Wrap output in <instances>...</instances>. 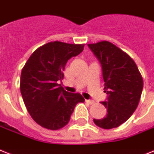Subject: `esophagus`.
I'll return each instance as SVG.
<instances>
[{"instance_id": "obj_1", "label": "esophagus", "mask_w": 154, "mask_h": 154, "mask_svg": "<svg viewBox=\"0 0 154 154\" xmlns=\"http://www.w3.org/2000/svg\"><path fill=\"white\" fill-rule=\"evenodd\" d=\"M85 102L87 103H88V104H93L95 103L94 101L91 100H85Z\"/></svg>"}]
</instances>
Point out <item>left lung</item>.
<instances>
[{
	"label": "left lung",
	"mask_w": 154,
	"mask_h": 154,
	"mask_svg": "<svg viewBox=\"0 0 154 154\" xmlns=\"http://www.w3.org/2000/svg\"><path fill=\"white\" fill-rule=\"evenodd\" d=\"M102 66L107 100L102 104L107 109L106 117L93 119L103 129L120 126L134 112L139 103L143 80L138 66L127 53L107 41L88 44Z\"/></svg>",
	"instance_id": "obj_1"
}]
</instances>
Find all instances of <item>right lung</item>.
<instances>
[{
  "instance_id": "obj_1",
  "label": "right lung",
  "mask_w": 154,
  "mask_h": 154,
  "mask_svg": "<svg viewBox=\"0 0 154 154\" xmlns=\"http://www.w3.org/2000/svg\"><path fill=\"white\" fill-rule=\"evenodd\" d=\"M84 46L50 42L34 51L25 63L21 95L30 116L41 127L61 129L69 122L77 103L85 101L80 93L66 92L57 82L64 77L66 62L81 54Z\"/></svg>"
}]
</instances>
